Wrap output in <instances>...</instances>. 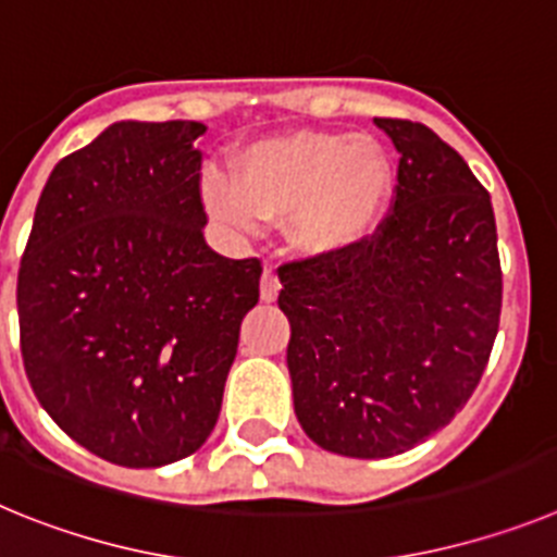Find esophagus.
<instances>
[{
	"label": "esophagus",
	"instance_id": "obj_1",
	"mask_svg": "<svg viewBox=\"0 0 557 557\" xmlns=\"http://www.w3.org/2000/svg\"><path fill=\"white\" fill-rule=\"evenodd\" d=\"M259 289H262V301H275L278 298V289H282V278H278V273H275L273 268H264L262 273V282H259Z\"/></svg>",
	"mask_w": 557,
	"mask_h": 557
}]
</instances>
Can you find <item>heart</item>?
<instances>
[{
  "label": "heart",
  "mask_w": 557,
  "mask_h": 557,
  "mask_svg": "<svg viewBox=\"0 0 557 557\" xmlns=\"http://www.w3.org/2000/svg\"><path fill=\"white\" fill-rule=\"evenodd\" d=\"M391 191V156L376 139L301 127L245 147L234 159V181H203V203L236 231L289 220L301 253L337 256L376 231Z\"/></svg>",
  "instance_id": "obj_1"
}]
</instances>
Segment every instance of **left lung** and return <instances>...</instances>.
<instances>
[{
  "label": "left lung",
  "instance_id": "1",
  "mask_svg": "<svg viewBox=\"0 0 557 557\" xmlns=\"http://www.w3.org/2000/svg\"><path fill=\"white\" fill-rule=\"evenodd\" d=\"M398 150L387 218L337 256L278 268L295 416L326 451L393 457L466 407L499 332L491 195L421 122L373 120Z\"/></svg>",
  "mask_w": 557,
  "mask_h": 557
}]
</instances>
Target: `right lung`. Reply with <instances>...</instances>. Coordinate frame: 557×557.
Segmentation results:
<instances>
[{
	"label": "right lung",
	"mask_w": 557,
	"mask_h": 557,
	"mask_svg": "<svg viewBox=\"0 0 557 557\" xmlns=\"http://www.w3.org/2000/svg\"><path fill=\"white\" fill-rule=\"evenodd\" d=\"M200 122H116L61 159L16 284L33 393L72 441L127 469L189 457L218 424L259 259L203 239Z\"/></svg>",
	"instance_id": "add662e5"
}]
</instances>
